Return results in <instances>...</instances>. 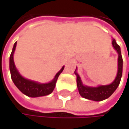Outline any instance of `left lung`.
<instances>
[{
	"instance_id": "1",
	"label": "left lung",
	"mask_w": 129,
	"mask_h": 129,
	"mask_svg": "<svg viewBox=\"0 0 129 129\" xmlns=\"http://www.w3.org/2000/svg\"><path fill=\"white\" fill-rule=\"evenodd\" d=\"M112 45L118 54V69L117 74L114 81L108 85H99L98 87H90L84 85L81 77L77 72V68L75 71V74L77 77V87L79 94L83 97L89 100H92L95 102H99L109 98L118 87L122 75V57L121 54L120 47L117 45L116 40L112 39Z\"/></svg>"
}]
</instances>
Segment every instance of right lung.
<instances>
[{
	"mask_svg": "<svg viewBox=\"0 0 129 129\" xmlns=\"http://www.w3.org/2000/svg\"><path fill=\"white\" fill-rule=\"evenodd\" d=\"M16 44H17V42H15L13 45V51L10 57V70L11 78L16 87L24 95L29 97H33V98L48 95L51 94L55 87L57 78L59 75H60V73L63 72L64 66H63L61 69L55 75L54 79L48 83L42 84L37 81H34L25 78L19 73L14 63L13 54L16 48Z\"/></svg>",
	"mask_w": 129,
	"mask_h": 129,
	"instance_id": "add662e5",
	"label": "right lung"
}]
</instances>
